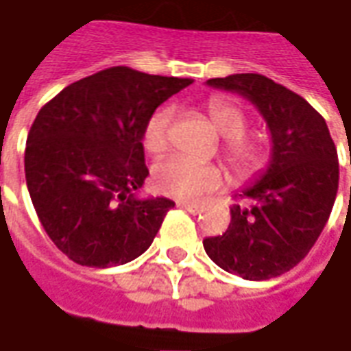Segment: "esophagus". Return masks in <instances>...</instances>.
Listing matches in <instances>:
<instances>
[{
    "mask_svg": "<svg viewBox=\"0 0 351 351\" xmlns=\"http://www.w3.org/2000/svg\"><path fill=\"white\" fill-rule=\"evenodd\" d=\"M178 206L183 207V209H186L189 213H193V215L200 213L202 209H204V206H202V204H194V202H179Z\"/></svg>",
    "mask_w": 351,
    "mask_h": 351,
    "instance_id": "1",
    "label": "esophagus"
}]
</instances>
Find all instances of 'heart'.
Segmentation results:
<instances>
[{"instance_id":"1","label":"heart","mask_w":351,"mask_h":351,"mask_svg":"<svg viewBox=\"0 0 351 351\" xmlns=\"http://www.w3.org/2000/svg\"><path fill=\"white\" fill-rule=\"evenodd\" d=\"M207 114L215 130L224 138L222 157L239 179H252L271 162V145L262 136L247 134L249 119L235 102L211 99ZM173 110L162 106L145 121L142 144L149 155H162L170 145ZM153 185L158 193L173 198H200L222 186V170L215 165H202L193 158L173 155L153 168Z\"/></svg>"}]
</instances>
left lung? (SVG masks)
<instances>
[{
  "instance_id": "obj_1",
  "label": "left lung",
  "mask_w": 351,
  "mask_h": 351,
  "mask_svg": "<svg viewBox=\"0 0 351 351\" xmlns=\"http://www.w3.org/2000/svg\"><path fill=\"white\" fill-rule=\"evenodd\" d=\"M207 86L249 99L271 132L273 153L262 178L237 194L228 230L206 237L219 267L247 280L293 269L326 226L339 191V157L326 119L301 97L262 74H230Z\"/></svg>"
}]
</instances>
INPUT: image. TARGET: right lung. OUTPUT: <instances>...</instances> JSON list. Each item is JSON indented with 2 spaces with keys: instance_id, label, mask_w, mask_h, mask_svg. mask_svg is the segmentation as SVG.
I'll list each match as a JSON object with an SVG mask.
<instances>
[{
  "instance_id": "add662e5",
  "label": "right lung",
  "mask_w": 351,
  "mask_h": 351,
  "mask_svg": "<svg viewBox=\"0 0 351 351\" xmlns=\"http://www.w3.org/2000/svg\"><path fill=\"white\" fill-rule=\"evenodd\" d=\"M193 80L110 67L40 108L25 144V183L53 245L86 267H112L149 249L168 198H138L149 170L142 132Z\"/></svg>"
}]
</instances>
